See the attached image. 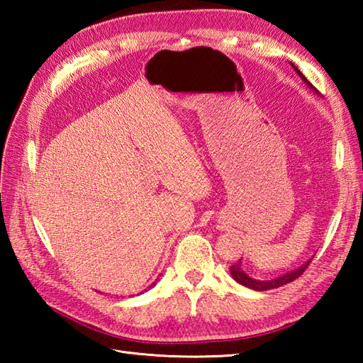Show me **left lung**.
Wrapping results in <instances>:
<instances>
[{
  "label": "left lung",
  "instance_id": "8db88e82",
  "mask_svg": "<svg viewBox=\"0 0 363 363\" xmlns=\"http://www.w3.org/2000/svg\"><path fill=\"white\" fill-rule=\"evenodd\" d=\"M291 67L295 68V72L301 76V78H303V81L307 84V86H309L312 90H315L312 84L306 79V76H304L303 73H301V72L298 70V68H296L295 65H293V64H291ZM315 91H317V90H315ZM309 264H311V260L306 262V264L301 265L299 268L293 269V272H290V273H287V274H282V276L276 277V279H272V281H257V279H252V277H250L248 274H246V273L243 272V268H242V259H240V260L237 262V264H234L233 267H230V274H233V277H234V279H235L238 284L245 285V287L252 289V290H257V291H264V290H272V289L282 287V285L298 279V277L306 272V268L309 267Z\"/></svg>",
  "mask_w": 363,
  "mask_h": 363
}]
</instances>
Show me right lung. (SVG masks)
<instances>
[{
  "label": "right lung",
  "instance_id": "obj_1",
  "mask_svg": "<svg viewBox=\"0 0 363 363\" xmlns=\"http://www.w3.org/2000/svg\"><path fill=\"white\" fill-rule=\"evenodd\" d=\"M152 285H154V282H152Z\"/></svg>",
  "mask_w": 363,
  "mask_h": 363
}]
</instances>
